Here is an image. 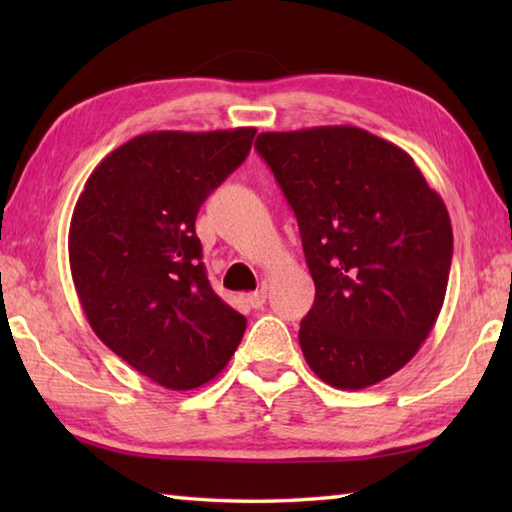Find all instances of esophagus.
I'll list each match as a JSON object with an SVG mask.
<instances>
[{
  "instance_id": "1",
  "label": "esophagus",
  "mask_w": 512,
  "mask_h": 512,
  "mask_svg": "<svg viewBox=\"0 0 512 512\" xmlns=\"http://www.w3.org/2000/svg\"><path fill=\"white\" fill-rule=\"evenodd\" d=\"M248 305L253 307V309H259V307H264V302H266V289L262 287V289H257V291H253V293H248Z\"/></svg>"
}]
</instances>
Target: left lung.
I'll return each instance as SVG.
<instances>
[{"mask_svg":"<svg viewBox=\"0 0 512 512\" xmlns=\"http://www.w3.org/2000/svg\"><path fill=\"white\" fill-rule=\"evenodd\" d=\"M257 153L296 212L316 300L300 348L359 391L406 366L436 325L452 266L447 207L400 146L357 126L262 133Z\"/></svg>","mask_w":512,"mask_h":512,"instance_id":"1","label":"left lung"}]
</instances>
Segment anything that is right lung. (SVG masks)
<instances>
[{
  "mask_svg": "<svg viewBox=\"0 0 512 512\" xmlns=\"http://www.w3.org/2000/svg\"><path fill=\"white\" fill-rule=\"evenodd\" d=\"M255 128L155 131L101 160L69 223V268L94 334L140 375L192 391L228 366L246 318L207 280L196 216Z\"/></svg>",
  "mask_w": 512,
  "mask_h": 512,
  "instance_id": "obj_1",
  "label": "right lung"
}]
</instances>
